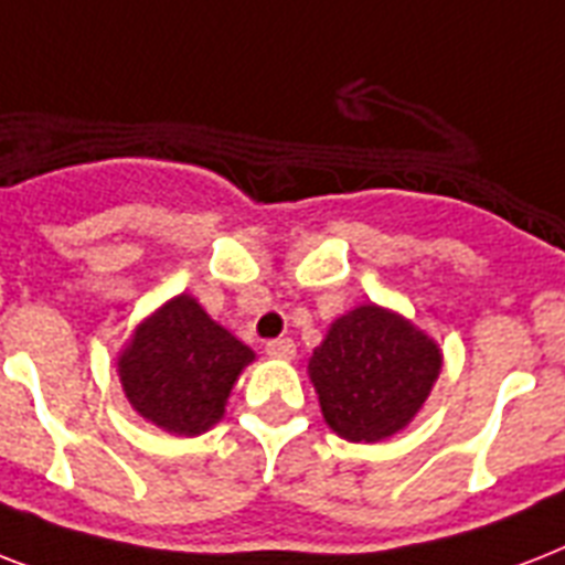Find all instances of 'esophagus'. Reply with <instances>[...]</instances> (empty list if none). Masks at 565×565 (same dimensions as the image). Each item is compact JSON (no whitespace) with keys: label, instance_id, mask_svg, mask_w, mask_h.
Returning a JSON list of instances; mask_svg holds the SVG:
<instances>
[{"label":"esophagus","instance_id":"obj_1","mask_svg":"<svg viewBox=\"0 0 565 565\" xmlns=\"http://www.w3.org/2000/svg\"><path fill=\"white\" fill-rule=\"evenodd\" d=\"M266 354L269 358H281V361H292V354H296V343L292 340H269L266 343Z\"/></svg>","mask_w":565,"mask_h":565}]
</instances>
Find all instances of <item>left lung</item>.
Segmentation results:
<instances>
[{
    "instance_id": "left-lung-1",
    "label": "left lung",
    "mask_w": 565,
    "mask_h": 565,
    "mask_svg": "<svg viewBox=\"0 0 565 565\" xmlns=\"http://www.w3.org/2000/svg\"><path fill=\"white\" fill-rule=\"evenodd\" d=\"M443 370V349L407 317L358 305L308 361L322 419L349 443H381L416 419Z\"/></svg>"
}]
</instances>
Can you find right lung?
Wrapping results in <instances>:
<instances>
[{"label": "right lung", "instance_id": "add662e5", "mask_svg": "<svg viewBox=\"0 0 565 565\" xmlns=\"http://www.w3.org/2000/svg\"><path fill=\"white\" fill-rule=\"evenodd\" d=\"M255 352L213 322L190 292L172 296L135 328L117 358L128 404L175 437H199L225 416Z\"/></svg>", "mask_w": 565, "mask_h": 565}]
</instances>
